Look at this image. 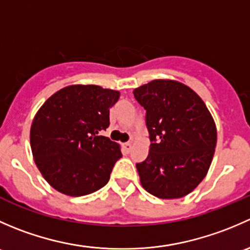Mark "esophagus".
<instances>
[{"mask_svg": "<svg viewBox=\"0 0 250 250\" xmlns=\"http://www.w3.org/2000/svg\"><path fill=\"white\" fill-rule=\"evenodd\" d=\"M123 148H125V152H129V151L132 150V144H130V143H125V144H123Z\"/></svg>", "mask_w": 250, "mask_h": 250, "instance_id": "1", "label": "esophagus"}]
</instances>
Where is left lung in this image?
<instances>
[{
  "instance_id": "8db88e82",
  "label": "left lung",
  "mask_w": 250,
  "mask_h": 250,
  "mask_svg": "<svg viewBox=\"0 0 250 250\" xmlns=\"http://www.w3.org/2000/svg\"><path fill=\"white\" fill-rule=\"evenodd\" d=\"M146 111L151 145L137 163L143 188L163 200L190 193L207 175L216 145V127L203 100L188 85L155 80L134 89Z\"/></svg>"
}]
</instances>
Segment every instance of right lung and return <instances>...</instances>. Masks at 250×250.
<instances>
[{
    "label": "right lung",
    "instance_id": "1",
    "mask_svg": "<svg viewBox=\"0 0 250 250\" xmlns=\"http://www.w3.org/2000/svg\"><path fill=\"white\" fill-rule=\"evenodd\" d=\"M120 92L94 84L69 85L42 105L32 121L35 163L52 188L84 196L107 184L120 146L100 135L110 125V109Z\"/></svg>",
    "mask_w": 250,
    "mask_h": 250
}]
</instances>
